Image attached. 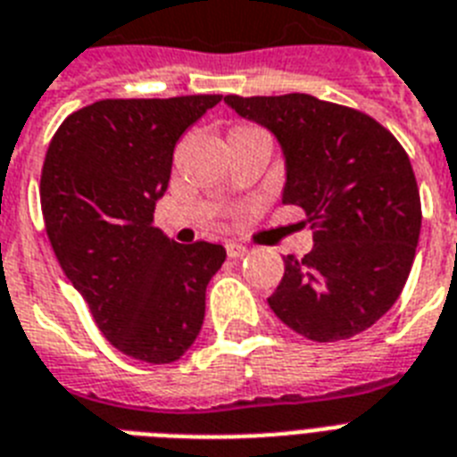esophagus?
Returning <instances> with one entry per match:
<instances>
[{"label": "esophagus", "instance_id": "34e87169", "mask_svg": "<svg viewBox=\"0 0 457 457\" xmlns=\"http://www.w3.org/2000/svg\"><path fill=\"white\" fill-rule=\"evenodd\" d=\"M226 254L231 256V259H237V256L247 254V247H245L243 243H236V240H231V243H226Z\"/></svg>", "mask_w": 457, "mask_h": 457}]
</instances>
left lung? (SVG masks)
I'll return each mask as SVG.
<instances>
[{
	"label": "left lung",
	"instance_id": "8db88e82",
	"mask_svg": "<svg viewBox=\"0 0 457 457\" xmlns=\"http://www.w3.org/2000/svg\"><path fill=\"white\" fill-rule=\"evenodd\" d=\"M224 102L275 135L282 203L318 228L303 259L285 256L270 311L311 341L361 334L399 299L416 256L423 214L409 156L371 116L305 93Z\"/></svg>",
	"mask_w": 457,
	"mask_h": 457
}]
</instances>
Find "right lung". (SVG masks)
<instances>
[{"label": "right lung", "mask_w": 457, "mask_h": 457, "mask_svg": "<svg viewBox=\"0 0 457 457\" xmlns=\"http://www.w3.org/2000/svg\"><path fill=\"white\" fill-rule=\"evenodd\" d=\"M221 96L100 100L62 120L41 170L51 247L123 355L170 364L201 334L221 245H179L154 226L172 154Z\"/></svg>", "instance_id": "add662e5"}]
</instances>
